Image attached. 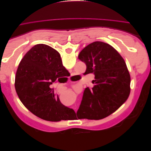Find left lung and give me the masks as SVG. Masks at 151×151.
<instances>
[{
  "mask_svg": "<svg viewBox=\"0 0 151 151\" xmlns=\"http://www.w3.org/2000/svg\"><path fill=\"white\" fill-rule=\"evenodd\" d=\"M78 58L86 65L84 74L95 76V85L85 89L77 116L103 119L119 108L130 94V76L125 62L115 48L102 42L88 45Z\"/></svg>",
  "mask_w": 151,
  "mask_h": 151,
  "instance_id": "1",
  "label": "left lung"
}]
</instances>
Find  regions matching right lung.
<instances>
[{
  "mask_svg": "<svg viewBox=\"0 0 151 151\" xmlns=\"http://www.w3.org/2000/svg\"><path fill=\"white\" fill-rule=\"evenodd\" d=\"M67 72L57 50L45 44L35 45L26 53L17 68L15 89L18 97L27 109L42 119L72 120L76 115L74 109L62 104L50 88Z\"/></svg>",
  "mask_w": 151,
  "mask_h": 151,
  "instance_id": "right-lung-1",
  "label": "right lung"
}]
</instances>
